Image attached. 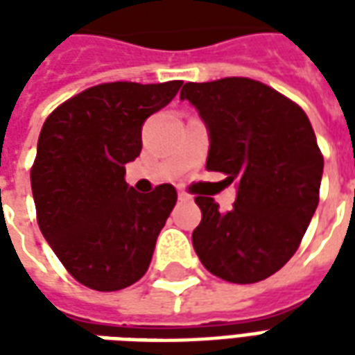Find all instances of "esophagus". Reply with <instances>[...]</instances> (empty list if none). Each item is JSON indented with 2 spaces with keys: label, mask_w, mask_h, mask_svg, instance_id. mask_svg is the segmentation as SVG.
<instances>
[{
  "label": "esophagus",
  "mask_w": 355,
  "mask_h": 355,
  "mask_svg": "<svg viewBox=\"0 0 355 355\" xmlns=\"http://www.w3.org/2000/svg\"><path fill=\"white\" fill-rule=\"evenodd\" d=\"M178 200H180V201H188V200H192V196L180 190V192H178Z\"/></svg>",
  "instance_id": "34e87169"
}]
</instances>
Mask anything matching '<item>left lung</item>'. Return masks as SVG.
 Wrapping results in <instances>:
<instances>
[{"label": "left lung", "instance_id": "left-lung-1", "mask_svg": "<svg viewBox=\"0 0 355 355\" xmlns=\"http://www.w3.org/2000/svg\"><path fill=\"white\" fill-rule=\"evenodd\" d=\"M211 135L207 169L238 182L230 211L196 196L192 243L203 266L230 283H257L297 253L320 203L323 154L297 102L249 78L186 83Z\"/></svg>", "mask_w": 355, "mask_h": 355}]
</instances>
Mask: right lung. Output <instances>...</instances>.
<instances>
[{
	"mask_svg": "<svg viewBox=\"0 0 355 355\" xmlns=\"http://www.w3.org/2000/svg\"><path fill=\"white\" fill-rule=\"evenodd\" d=\"M182 81L101 83L53 110L30 171L40 230L76 282L119 291L146 274L155 239L177 203L173 184L139 193L125 163L142 150V123Z\"/></svg>",
	"mask_w": 355,
	"mask_h": 355,
	"instance_id": "add662e5",
	"label": "right lung"
}]
</instances>
